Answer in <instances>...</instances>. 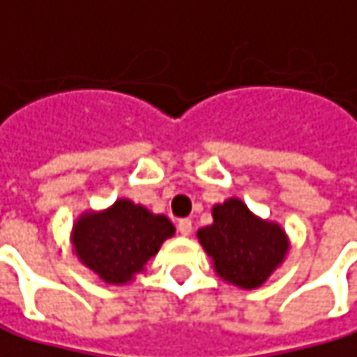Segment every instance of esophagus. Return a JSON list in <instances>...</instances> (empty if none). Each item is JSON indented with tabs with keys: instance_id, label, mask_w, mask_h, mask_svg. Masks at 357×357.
Returning <instances> with one entry per match:
<instances>
[{
	"instance_id": "34e87169",
	"label": "esophagus",
	"mask_w": 357,
	"mask_h": 357,
	"mask_svg": "<svg viewBox=\"0 0 357 357\" xmlns=\"http://www.w3.org/2000/svg\"><path fill=\"white\" fill-rule=\"evenodd\" d=\"M178 231L181 236H190L192 234V220H179Z\"/></svg>"
}]
</instances>
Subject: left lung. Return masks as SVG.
Masks as SVG:
<instances>
[{
    "label": "left lung",
    "instance_id": "obj_1",
    "mask_svg": "<svg viewBox=\"0 0 357 357\" xmlns=\"http://www.w3.org/2000/svg\"><path fill=\"white\" fill-rule=\"evenodd\" d=\"M197 238L215 271L248 289L261 286L287 252L282 227L261 222L236 197L213 208V224L202 227Z\"/></svg>",
    "mask_w": 357,
    "mask_h": 357
}]
</instances>
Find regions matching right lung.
<instances>
[{
    "label": "right lung",
    "instance_id": "add662e5",
    "mask_svg": "<svg viewBox=\"0 0 357 357\" xmlns=\"http://www.w3.org/2000/svg\"><path fill=\"white\" fill-rule=\"evenodd\" d=\"M176 231L165 215H153L130 199H119L103 213H86L73 227L79 259L107 284H126L144 270L149 257Z\"/></svg>",
    "mask_w": 357,
    "mask_h": 357
}]
</instances>
